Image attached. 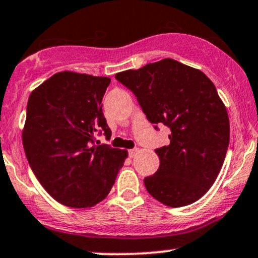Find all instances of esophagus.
Wrapping results in <instances>:
<instances>
[{"label":"esophagus","instance_id":"34e87169","mask_svg":"<svg viewBox=\"0 0 258 258\" xmlns=\"http://www.w3.org/2000/svg\"><path fill=\"white\" fill-rule=\"evenodd\" d=\"M139 152V150L138 149H133V150H130L129 151V157L130 158H134L135 156H137V153Z\"/></svg>","mask_w":258,"mask_h":258}]
</instances>
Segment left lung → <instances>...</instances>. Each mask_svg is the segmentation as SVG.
Wrapping results in <instances>:
<instances>
[{"mask_svg": "<svg viewBox=\"0 0 258 258\" xmlns=\"http://www.w3.org/2000/svg\"><path fill=\"white\" fill-rule=\"evenodd\" d=\"M115 79L138 98L146 118L170 129L156 149L160 168L144 184L169 207L198 201L218 176L229 145V118L215 84L199 69L172 58L124 71Z\"/></svg>", "mask_w": 258, "mask_h": 258, "instance_id": "obj_1", "label": "left lung"}]
</instances>
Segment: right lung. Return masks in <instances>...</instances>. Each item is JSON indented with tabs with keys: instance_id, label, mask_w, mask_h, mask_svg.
I'll return each instance as SVG.
<instances>
[{
	"instance_id": "obj_1",
	"label": "right lung",
	"mask_w": 258,
	"mask_h": 258,
	"mask_svg": "<svg viewBox=\"0 0 258 258\" xmlns=\"http://www.w3.org/2000/svg\"><path fill=\"white\" fill-rule=\"evenodd\" d=\"M111 79L59 72L30 94L23 146L34 174L56 201L92 207L108 195L128 156L95 145L96 133L111 138L102 98Z\"/></svg>"
}]
</instances>
